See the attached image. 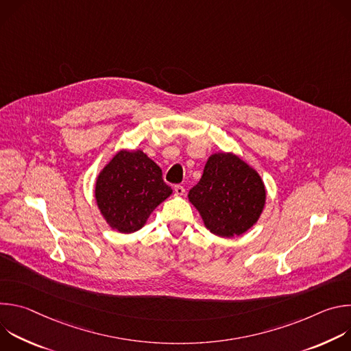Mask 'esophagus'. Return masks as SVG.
<instances>
[{"mask_svg":"<svg viewBox=\"0 0 351 351\" xmlns=\"http://www.w3.org/2000/svg\"><path fill=\"white\" fill-rule=\"evenodd\" d=\"M173 191H175V195H183L186 190H184V187H183V186L176 184V186L173 187Z\"/></svg>","mask_w":351,"mask_h":351,"instance_id":"1","label":"esophagus"}]
</instances>
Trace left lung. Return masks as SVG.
<instances>
[{"label": "left lung", "instance_id": "obj_1", "mask_svg": "<svg viewBox=\"0 0 351 351\" xmlns=\"http://www.w3.org/2000/svg\"><path fill=\"white\" fill-rule=\"evenodd\" d=\"M204 225L221 237L240 236L260 218L265 187L260 175L233 154L208 158L199 182L189 191Z\"/></svg>", "mask_w": 351, "mask_h": 351}]
</instances>
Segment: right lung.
Listing matches in <instances>:
<instances>
[{
	"label": "right lung",
	"instance_id": "1",
	"mask_svg": "<svg viewBox=\"0 0 351 351\" xmlns=\"http://www.w3.org/2000/svg\"><path fill=\"white\" fill-rule=\"evenodd\" d=\"M172 189L161 168L143 152L122 149L101 171L95 183L97 206L112 229L138 230Z\"/></svg>",
	"mask_w": 351,
	"mask_h": 351
}]
</instances>
